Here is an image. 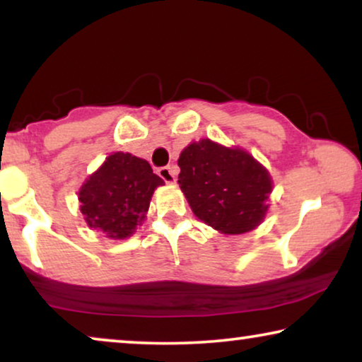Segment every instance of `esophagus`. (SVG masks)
<instances>
[{
	"label": "esophagus",
	"instance_id": "34e87169",
	"mask_svg": "<svg viewBox=\"0 0 362 362\" xmlns=\"http://www.w3.org/2000/svg\"><path fill=\"white\" fill-rule=\"evenodd\" d=\"M158 175H160V177L165 182H168V185H173V182H176V171L175 168L171 166H165V168H160L158 170Z\"/></svg>",
	"mask_w": 362,
	"mask_h": 362
}]
</instances>
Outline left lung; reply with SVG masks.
I'll return each instance as SVG.
<instances>
[{
  "label": "left lung",
  "mask_w": 362,
  "mask_h": 362,
  "mask_svg": "<svg viewBox=\"0 0 362 362\" xmlns=\"http://www.w3.org/2000/svg\"><path fill=\"white\" fill-rule=\"evenodd\" d=\"M177 182L197 219L221 234L254 230L269 211L270 173L249 151L204 138L181 151Z\"/></svg>",
  "instance_id": "8db88e82"
}]
</instances>
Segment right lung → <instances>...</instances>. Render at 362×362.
<instances>
[{
    "label": "right lung",
    "mask_w": 362,
    "mask_h": 362,
    "mask_svg": "<svg viewBox=\"0 0 362 362\" xmlns=\"http://www.w3.org/2000/svg\"><path fill=\"white\" fill-rule=\"evenodd\" d=\"M163 185L146 160L112 153L78 189L83 221L108 239H127L145 221L153 192Z\"/></svg>",
    "instance_id": "1"
}]
</instances>
